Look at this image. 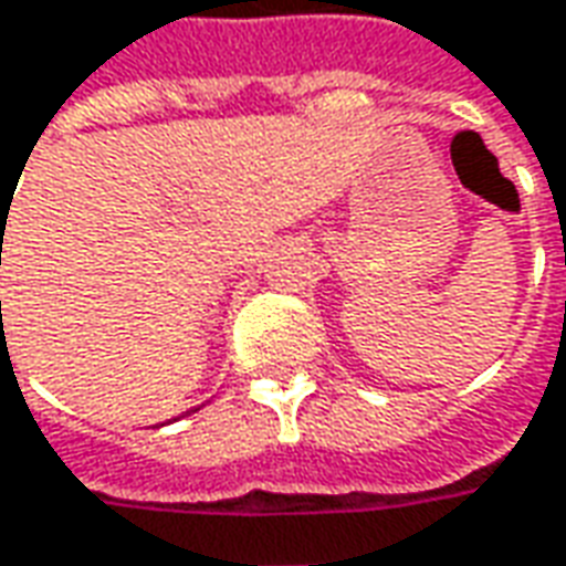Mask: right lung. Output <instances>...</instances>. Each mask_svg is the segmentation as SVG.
I'll return each instance as SVG.
<instances>
[{
  "mask_svg": "<svg viewBox=\"0 0 566 566\" xmlns=\"http://www.w3.org/2000/svg\"><path fill=\"white\" fill-rule=\"evenodd\" d=\"M0 306H2V303H0Z\"/></svg>",
  "mask_w": 566,
  "mask_h": 566,
  "instance_id": "right-lung-1",
  "label": "right lung"
}]
</instances>
